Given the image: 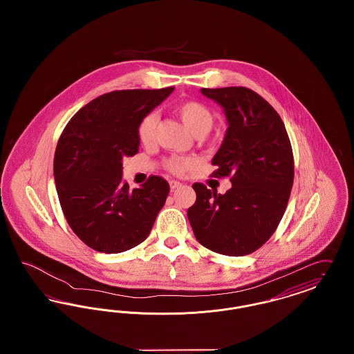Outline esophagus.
<instances>
[{
  "mask_svg": "<svg viewBox=\"0 0 354 354\" xmlns=\"http://www.w3.org/2000/svg\"><path fill=\"white\" fill-rule=\"evenodd\" d=\"M182 185L180 182H178V180H171L169 182V187H171V189H175V188H179Z\"/></svg>",
  "mask_w": 354,
  "mask_h": 354,
  "instance_id": "1",
  "label": "esophagus"
}]
</instances>
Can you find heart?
I'll use <instances>...</instances> for the list:
<instances>
[{"mask_svg":"<svg viewBox=\"0 0 354 354\" xmlns=\"http://www.w3.org/2000/svg\"><path fill=\"white\" fill-rule=\"evenodd\" d=\"M176 114L185 127L194 135L207 134L214 124V115L207 106L199 102H183L176 106ZM159 115L152 111L146 114L138 124V138L143 145H149L153 140ZM194 160L189 158H172L167 162V167L174 174H183L192 166Z\"/></svg>","mask_w":354,"mask_h":354,"instance_id":"1","label":"heart"}]
</instances>
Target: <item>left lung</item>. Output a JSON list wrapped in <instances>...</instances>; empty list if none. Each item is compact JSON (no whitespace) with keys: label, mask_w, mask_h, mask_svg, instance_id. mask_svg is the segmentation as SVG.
<instances>
[{"label":"left lung","mask_w":354,"mask_h":354,"mask_svg":"<svg viewBox=\"0 0 354 354\" xmlns=\"http://www.w3.org/2000/svg\"><path fill=\"white\" fill-rule=\"evenodd\" d=\"M227 119L223 143L212 159L216 178L232 187L216 194L195 183L196 202L187 216L196 240L227 256L259 250L276 231L293 185V153L276 110L247 87L201 88Z\"/></svg>","instance_id":"left-lung-1"}]
</instances>
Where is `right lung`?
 Segmentation results:
<instances>
[{"label": "right lung", "instance_id": "right-lung-1", "mask_svg": "<svg viewBox=\"0 0 354 354\" xmlns=\"http://www.w3.org/2000/svg\"><path fill=\"white\" fill-rule=\"evenodd\" d=\"M175 87L118 90L82 107L61 135L54 180L68 225L103 253L129 251L147 239L169 185L160 176L133 191L122 180L123 158L139 150L138 124Z\"/></svg>", "mask_w": 354, "mask_h": 354}]
</instances>
